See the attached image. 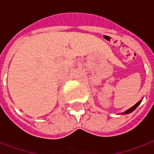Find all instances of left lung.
I'll list each match as a JSON object with an SVG mask.
<instances>
[{"label":"left lung","instance_id":"obj_1","mask_svg":"<svg viewBox=\"0 0 154 154\" xmlns=\"http://www.w3.org/2000/svg\"><path fill=\"white\" fill-rule=\"evenodd\" d=\"M141 101H142V100H140V101H139L138 103H135V105L132 106V107H131V109H127L126 111H125V112H122V114H128V113H131V112H133V111H134V110H135V109H136V108H137L138 106H139V105H140V104Z\"/></svg>","mask_w":154,"mask_h":154}]
</instances>
